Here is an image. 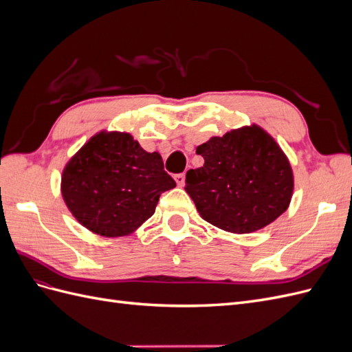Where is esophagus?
<instances>
[{"label":"esophagus","mask_w":352,"mask_h":352,"mask_svg":"<svg viewBox=\"0 0 352 352\" xmlns=\"http://www.w3.org/2000/svg\"><path fill=\"white\" fill-rule=\"evenodd\" d=\"M175 180H176V184H177L179 186H184V185H185V175H184V173L175 175Z\"/></svg>","instance_id":"esophagus-1"}]
</instances>
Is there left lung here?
Segmentation results:
<instances>
[{
	"label": "left lung",
	"instance_id": "8db88e82",
	"mask_svg": "<svg viewBox=\"0 0 352 352\" xmlns=\"http://www.w3.org/2000/svg\"><path fill=\"white\" fill-rule=\"evenodd\" d=\"M204 166L186 173L185 190L201 217L223 230L251 233L289 207L294 175L280 146L260 126L212 136L197 146Z\"/></svg>",
	"mask_w": 352,
	"mask_h": 352
}]
</instances>
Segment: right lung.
<instances>
[{
  "label": "right lung",
  "mask_w": 352,
  "mask_h": 352,
  "mask_svg": "<svg viewBox=\"0 0 352 352\" xmlns=\"http://www.w3.org/2000/svg\"><path fill=\"white\" fill-rule=\"evenodd\" d=\"M175 186L162 155L146 153L122 132L92 136L61 176V194L72 214L107 238L135 232L154 214L160 195Z\"/></svg>",
  "instance_id": "obj_1"
}]
</instances>
